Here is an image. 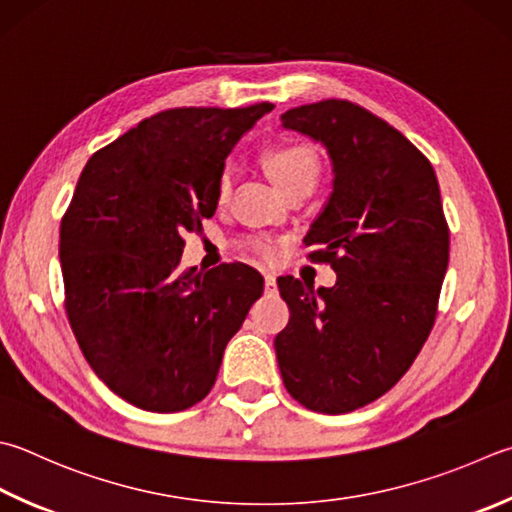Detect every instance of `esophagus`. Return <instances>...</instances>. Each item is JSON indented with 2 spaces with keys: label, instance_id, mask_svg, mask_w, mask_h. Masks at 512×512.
<instances>
[{
  "label": "esophagus",
  "instance_id": "34e87169",
  "mask_svg": "<svg viewBox=\"0 0 512 512\" xmlns=\"http://www.w3.org/2000/svg\"><path fill=\"white\" fill-rule=\"evenodd\" d=\"M265 294H276V276L274 274H265Z\"/></svg>",
  "mask_w": 512,
  "mask_h": 512
}]
</instances>
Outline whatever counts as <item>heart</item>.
<instances>
[{
	"label": "heart",
	"instance_id": "b5f03b06",
	"mask_svg": "<svg viewBox=\"0 0 512 512\" xmlns=\"http://www.w3.org/2000/svg\"><path fill=\"white\" fill-rule=\"evenodd\" d=\"M267 167L285 194L298 187L314 189L318 176H321V158H318V151L310 142L303 140H287L269 149ZM231 187H234V173L227 167L218 178V200H227ZM240 247L263 260H274L278 256V245L265 236H247L240 240Z\"/></svg>",
	"mask_w": 512,
	"mask_h": 512
}]
</instances>
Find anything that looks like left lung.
Returning <instances> with one entry per match:
<instances>
[{"mask_svg":"<svg viewBox=\"0 0 512 512\" xmlns=\"http://www.w3.org/2000/svg\"><path fill=\"white\" fill-rule=\"evenodd\" d=\"M283 127L323 142L334 191L307 231V258L334 287L281 276L289 323L276 336L287 392L345 414L383 397L428 341L448 269L450 231L430 160L379 115L347 100L289 109Z\"/></svg>","mask_w":512,"mask_h":512,"instance_id":"obj_1","label":"left lung"}]
</instances>
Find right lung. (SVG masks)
<instances>
[{"instance_id":"obj_1","label":"right lung","mask_w":512,"mask_h":512,"mask_svg":"<svg viewBox=\"0 0 512 512\" xmlns=\"http://www.w3.org/2000/svg\"><path fill=\"white\" fill-rule=\"evenodd\" d=\"M274 109L178 106L86 162L60 227L64 310L84 359L131 406L180 412L214 388L263 276L245 263L182 272L187 231L218 207L225 158Z\"/></svg>"}]
</instances>
